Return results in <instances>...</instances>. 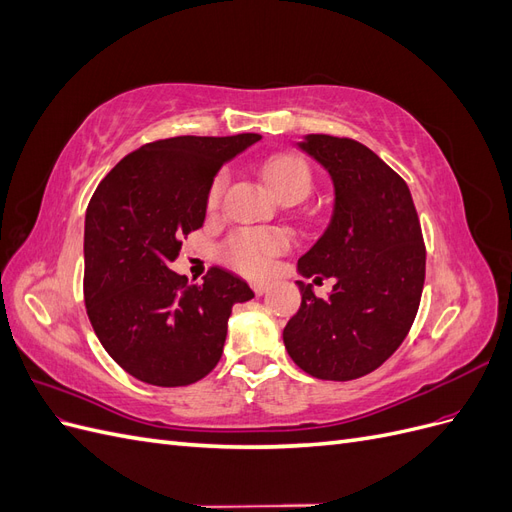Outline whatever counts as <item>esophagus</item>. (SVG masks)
Masks as SVG:
<instances>
[{"mask_svg": "<svg viewBox=\"0 0 512 512\" xmlns=\"http://www.w3.org/2000/svg\"><path fill=\"white\" fill-rule=\"evenodd\" d=\"M252 290H254L256 294H265V292L269 290V284H267V282H254V284H252Z\"/></svg>", "mask_w": 512, "mask_h": 512, "instance_id": "34e87169", "label": "esophagus"}]
</instances>
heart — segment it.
<instances>
[{
	"label": "heart",
	"instance_id": "obj_1",
	"mask_svg": "<svg viewBox=\"0 0 512 512\" xmlns=\"http://www.w3.org/2000/svg\"><path fill=\"white\" fill-rule=\"evenodd\" d=\"M262 177L271 185V190L280 200L288 198H305L312 190V173L309 166L297 156H273L262 164ZM228 177L226 173L215 177L209 190L207 205L209 209H218L226 190ZM288 247V237L280 230H260L245 228L237 230L226 245L224 258L232 269L243 275L258 277L267 273L275 256H280Z\"/></svg>",
	"mask_w": 512,
	"mask_h": 512
}]
</instances>
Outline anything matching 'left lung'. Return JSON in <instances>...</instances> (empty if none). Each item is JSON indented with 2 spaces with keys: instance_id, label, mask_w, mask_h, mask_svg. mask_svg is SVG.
I'll return each mask as SVG.
<instances>
[{
  "instance_id": "8db88e82",
  "label": "left lung",
  "mask_w": 512,
  "mask_h": 512,
  "mask_svg": "<svg viewBox=\"0 0 512 512\" xmlns=\"http://www.w3.org/2000/svg\"><path fill=\"white\" fill-rule=\"evenodd\" d=\"M299 147L331 175L327 230L299 258L301 307L284 329L290 359L305 374L346 382L378 369L404 342L421 303L425 243L406 181L352 138L307 134Z\"/></svg>"
}]
</instances>
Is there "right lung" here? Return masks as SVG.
<instances>
[{
  "instance_id": "right-lung-1",
  "label": "right lung",
  "mask_w": 512,
  "mask_h": 512,
  "mask_svg": "<svg viewBox=\"0 0 512 512\" xmlns=\"http://www.w3.org/2000/svg\"><path fill=\"white\" fill-rule=\"evenodd\" d=\"M260 134L175 136L128 153L85 213V307L111 359L153 386H188L218 365L232 305L252 288L211 267L203 284L168 269L205 222L218 170Z\"/></svg>"
}]
</instances>
